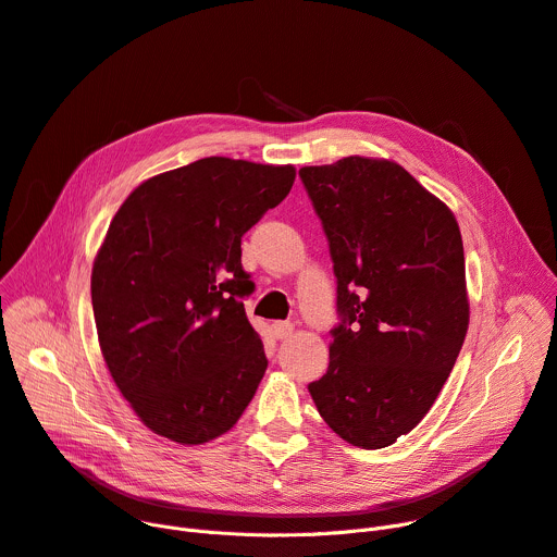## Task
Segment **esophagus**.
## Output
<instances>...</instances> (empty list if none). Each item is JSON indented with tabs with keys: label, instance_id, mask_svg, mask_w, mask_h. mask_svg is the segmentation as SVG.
Wrapping results in <instances>:
<instances>
[{
	"label": "esophagus",
	"instance_id": "1",
	"mask_svg": "<svg viewBox=\"0 0 557 557\" xmlns=\"http://www.w3.org/2000/svg\"><path fill=\"white\" fill-rule=\"evenodd\" d=\"M272 332H274V336L278 341H285V338H289L294 334V323H289V321H274L272 323Z\"/></svg>",
	"mask_w": 557,
	"mask_h": 557
}]
</instances>
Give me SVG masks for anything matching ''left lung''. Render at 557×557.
<instances>
[{
    "mask_svg": "<svg viewBox=\"0 0 557 557\" xmlns=\"http://www.w3.org/2000/svg\"><path fill=\"white\" fill-rule=\"evenodd\" d=\"M298 176L330 243L344 319L308 391L341 440L386 448L433 408L466 338L461 232L393 160L348 156Z\"/></svg>",
    "mask_w": 557,
    "mask_h": 557,
    "instance_id": "obj_1",
    "label": "left lung"
}]
</instances>
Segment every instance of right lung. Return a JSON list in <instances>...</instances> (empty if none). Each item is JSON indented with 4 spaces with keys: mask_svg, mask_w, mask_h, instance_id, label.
Masks as SVG:
<instances>
[{
    "mask_svg": "<svg viewBox=\"0 0 557 557\" xmlns=\"http://www.w3.org/2000/svg\"><path fill=\"white\" fill-rule=\"evenodd\" d=\"M292 164L211 156L158 174L120 205L96 253L104 363L151 433L183 446L225 435L268 370L245 317L240 238L292 189Z\"/></svg>",
    "mask_w": 557,
    "mask_h": 557,
    "instance_id": "1",
    "label": "right lung"
}]
</instances>
